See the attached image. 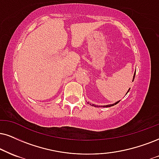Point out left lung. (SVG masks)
Returning a JSON list of instances; mask_svg holds the SVG:
<instances>
[{"instance_id":"left-lung-1","label":"left lung","mask_w":159,"mask_h":159,"mask_svg":"<svg viewBox=\"0 0 159 159\" xmlns=\"http://www.w3.org/2000/svg\"><path fill=\"white\" fill-rule=\"evenodd\" d=\"M135 75H136V73H134V78H133V81H134V78H135ZM130 89H129L128 90V91H127V93H128V92H129V91H130ZM127 93H126V94H127ZM119 102V101H117L116 102H115V103H113V104H111V105H103V107H111V106H113V105H116V104H118ZM90 105H92V106H94V107H101L100 106V105H99H99H94V104H90Z\"/></svg>"}]
</instances>
